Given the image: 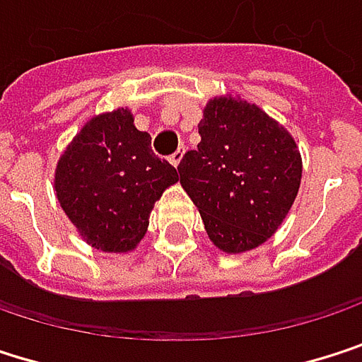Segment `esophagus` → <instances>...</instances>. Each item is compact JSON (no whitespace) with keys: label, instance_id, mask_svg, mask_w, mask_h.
Segmentation results:
<instances>
[{"label":"esophagus","instance_id":"34e87169","mask_svg":"<svg viewBox=\"0 0 362 362\" xmlns=\"http://www.w3.org/2000/svg\"><path fill=\"white\" fill-rule=\"evenodd\" d=\"M183 156H185V149H183V147H179V149H177V151H175V153H173V156L168 158V162H170V164H173V166L177 168V166L181 164Z\"/></svg>","mask_w":362,"mask_h":362}]
</instances>
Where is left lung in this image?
Listing matches in <instances>:
<instances>
[{
	"mask_svg": "<svg viewBox=\"0 0 362 362\" xmlns=\"http://www.w3.org/2000/svg\"><path fill=\"white\" fill-rule=\"evenodd\" d=\"M198 132V149L179 164L181 187L219 251H253L276 234L297 198L299 147L262 107L232 94L204 105Z\"/></svg>",
	"mask_w": 362,
	"mask_h": 362,
	"instance_id": "left-lung-1",
	"label": "left lung"
}]
</instances>
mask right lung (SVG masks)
<instances>
[{"mask_svg": "<svg viewBox=\"0 0 362 362\" xmlns=\"http://www.w3.org/2000/svg\"><path fill=\"white\" fill-rule=\"evenodd\" d=\"M177 181V168L151 151V136L136 130L128 107L90 117L54 170L61 209L103 253L134 251L153 204Z\"/></svg>", "mask_w": 362, "mask_h": 362, "instance_id": "1", "label": "right lung"}]
</instances>
